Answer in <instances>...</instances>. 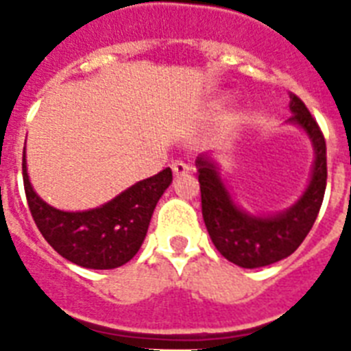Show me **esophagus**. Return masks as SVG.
Masks as SVG:
<instances>
[{"mask_svg":"<svg viewBox=\"0 0 351 351\" xmlns=\"http://www.w3.org/2000/svg\"><path fill=\"white\" fill-rule=\"evenodd\" d=\"M171 167H173V173H175L176 176H184V175H187L189 171H191V167H189L186 162H182V160H175Z\"/></svg>","mask_w":351,"mask_h":351,"instance_id":"34e87169","label":"esophagus"}]
</instances>
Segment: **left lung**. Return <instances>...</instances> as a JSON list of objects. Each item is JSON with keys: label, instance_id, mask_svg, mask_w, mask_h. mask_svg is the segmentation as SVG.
I'll return each instance as SVG.
<instances>
[{"label": "left lung", "instance_id": "left-lung-1", "mask_svg": "<svg viewBox=\"0 0 351 351\" xmlns=\"http://www.w3.org/2000/svg\"><path fill=\"white\" fill-rule=\"evenodd\" d=\"M289 109L297 125L308 132L315 147V164L310 186L304 195L277 217H251L240 211L230 191L208 158L197 160L202 217L208 233L220 255L240 267L269 266L293 253L310 233L319 215L326 191V140L321 127L311 117L304 101L289 93Z\"/></svg>", "mask_w": 351, "mask_h": 351}]
</instances>
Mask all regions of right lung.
Wrapping results in <instances>:
<instances>
[{
    "label": "right lung",
    "mask_w": 351,
    "mask_h": 351,
    "mask_svg": "<svg viewBox=\"0 0 351 351\" xmlns=\"http://www.w3.org/2000/svg\"><path fill=\"white\" fill-rule=\"evenodd\" d=\"M169 167L138 182L101 208L60 211L34 193L23 156V186L30 215L43 239L67 261L89 269H114L136 255L160 197L169 187Z\"/></svg>",
    "instance_id": "add662e5"
}]
</instances>
